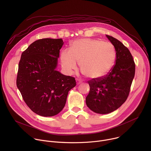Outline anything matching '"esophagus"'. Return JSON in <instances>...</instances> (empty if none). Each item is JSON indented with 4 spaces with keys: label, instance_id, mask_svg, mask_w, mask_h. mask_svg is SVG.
<instances>
[{
    "label": "esophagus",
    "instance_id": "obj_1",
    "mask_svg": "<svg viewBox=\"0 0 151 151\" xmlns=\"http://www.w3.org/2000/svg\"><path fill=\"white\" fill-rule=\"evenodd\" d=\"M76 82H77V84H78V85H79V83H82V81L81 79H76Z\"/></svg>",
    "mask_w": 151,
    "mask_h": 151
}]
</instances>
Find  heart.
Instances as JSON below:
<instances>
[{"instance_id": "heart-1", "label": "heart", "mask_w": 151, "mask_h": 151, "mask_svg": "<svg viewBox=\"0 0 151 151\" xmlns=\"http://www.w3.org/2000/svg\"><path fill=\"white\" fill-rule=\"evenodd\" d=\"M116 59V51L110 42L94 39H81L72 42L70 50L60 55L63 69L70 75L79 61L81 71L90 79H100L109 73Z\"/></svg>"}]
</instances>
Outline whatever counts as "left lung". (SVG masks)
I'll return each mask as SVG.
<instances>
[{
  "instance_id": "8db88e82",
  "label": "left lung",
  "mask_w": 151,
  "mask_h": 151,
  "mask_svg": "<svg viewBox=\"0 0 151 151\" xmlns=\"http://www.w3.org/2000/svg\"><path fill=\"white\" fill-rule=\"evenodd\" d=\"M116 51L115 64L103 78L88 81L89 94L86 104L93 112L107 114L126 101L135 74V63L129 50L116 38L106 35Z\"/></svg>"
}]
</instances>
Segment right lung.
Wrapping results in <instances>:
<instances>
[{"instance_id": "obj_1", "label": "right lung", "mask_w": 151, "mask_h": 151, "mask_svg": "<svg viewBox=\"0 0 151 151\" xmlns=\"http://www.w3.org/2000/svg\"><path fill=\"white\" fill-rule=\"evenodd\" d=\"M61 39H38L21 54L17 86L29 108L42 116H52L65 106L75 78L55 70Z\"/></svg>"}]
</instances>
